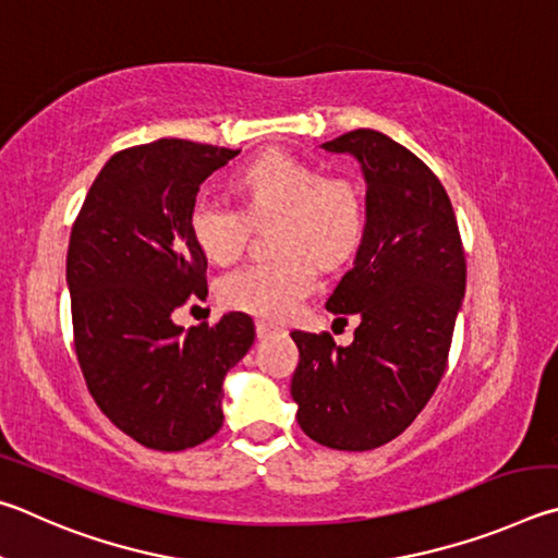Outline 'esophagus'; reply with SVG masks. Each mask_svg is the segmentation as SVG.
I'll list each match as a JSON object with an SVG mask.
<instances>
[{
  "instance_id": "esophagus-1",
  "label": "esophagus",
  "mask_w": 558,
  "mask_h": 558,
  "mask_svg": "<svg viewBox=\"0 0 558 558\" xmlns=\"http://www.w3.org/2000/svg\"><path fill=\"white\" fill-rule=\"evenodd\" d=\"M254 328H257V338H269L271 333H277V326H271V324H267V320H257V324H254Z\"/></svg>"
}]
</instances>
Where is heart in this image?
<instances>
[{"instance_id":"heart-1","label":"heart","mask_w":558,"mask_h":558,"mask_svg":"<svg viewBox=\"0 0 558 558\" xmlns=\"http://www.w3.org/2000/svg\"><path fill=\"white\" fill-rule=\"evenodd\" d=\"M234 191L247 220L279 215L277 259L250 264L220 281V301L244 314L287 318L316 284V260L343 262L365 228L363 195L345 175H324L314 161L269 151L242 166ZM247 220L222 203L198 201L191 210V234L210 262L228 267L247 244Z\"/></svg>"}]
</instances>
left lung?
Instances as JSON below:
<instances>
[{
  "label": "left lung",
  "instance_id": "1",
  "mask_svg": "<svg viewBox=\"0 0 558 558\" xmlns=\"http://www.w3.org/2000/svg\"><path fill=\"white\" fill-rule=\"evenodd\" d=\"M355 156L365 179V230L326 308L360 326L350 345L294 330L291 397L308 438L373 451L414 422L441 383L465 294L453 205L434 171L402 144L355 130L320 144Z\"/></svg>",
  "mask_w": 558,
  "mask_h": 558
}]
</instances>
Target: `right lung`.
Returning a JSON list of instances; mask_svg holds the SVG:
<instances>
[{
    "instance_id": "obj_1",
    "label": "right lung",
    "mask_w": 558,
    "mask_h": 558,
    "mask_svg": "<svg viewBox=\"0 0 558 558\" xmlns=\"http://www.w3.org/2000/svg\"><path fill=\"white\" fill-rule=\"evenodd\" d=\"M240 151L159 140L117 151L97 173L68 244L75 353L95 404L154 451L220 432L222 383L254 343L247 314L183 330L173 311L208 296L191 234L201 183Z\"/></svg>"
}]
</instances>
